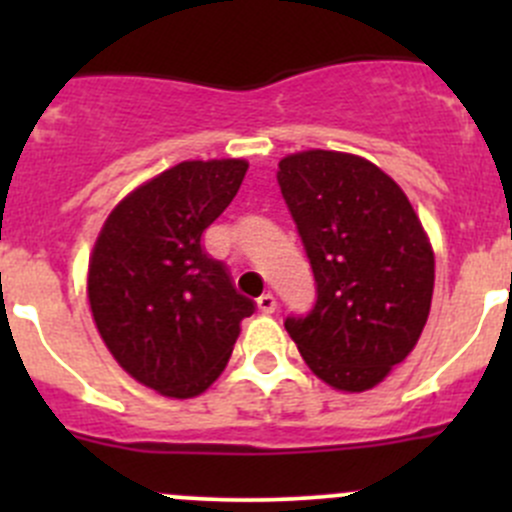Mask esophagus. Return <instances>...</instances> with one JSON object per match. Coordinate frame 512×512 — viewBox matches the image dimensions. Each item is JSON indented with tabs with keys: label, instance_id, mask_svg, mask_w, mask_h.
<instances>
[{
	"label": "esophagus",
	"instance_id": "1",
	"mask_svg": "<svg viewBox=\"0 0 512 512\" xmlns=\"http://www.w3.org/2000/svg\"><path fill=\"white\" fill-rule=\"evenodd\" d=\"M257 307H260L262 314H272L277 309V299L272 292H265L260 299H257Z\"/></svg>",
	"mask_w": 512,
	"mask_h": 512
}]
</instances>
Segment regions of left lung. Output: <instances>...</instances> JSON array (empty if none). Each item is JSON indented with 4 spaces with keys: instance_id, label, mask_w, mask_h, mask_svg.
<instances>
[{
    "instance_id": "obj_1",
    "label": "left lung",
    "mask_w": 512,
    "mask_h": 512,
    "mask_svg": "<svg viewBox=\"0 0 512 512\" xmlns=\"http://www.w3.org/2000/svg\"><path fill=\"white\" fill-rule=\"evenodd\" d=\"M277 183L317 282L314 307L285 329L329 386L371 389L416 347L431 309L421 220L384 170L352 153H294Z\"/></svg>"
}]
</instances>
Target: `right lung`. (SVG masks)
<instances>
[{
  "mask_svg": "<svg viewBox=\"0 0 512 512\" xmlns=\"http://www.w3.org/2000/svg\"><path fill=\"white\" fill-rule=\"evenodd\" d=\"M245 173L240 158L173 165L113 208L94 245L89 302L98 334L133 379L163 396L203 394L255 312L225 262L203 247Z\"/></svg>",
  "mask_w": 512,
  "mask_h": 512,
  "instance_id": "add662e5",
  "label": "right lung"
}]
</instances>
